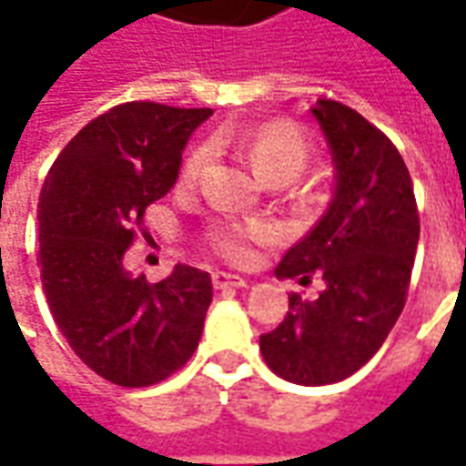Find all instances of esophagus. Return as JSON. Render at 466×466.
I'll return each instance as SVG.
<instances>
[{
	"instance_id": "34e87169",
	"label": "esophagus",
	"mask_w": 466,
	"mask_h": 466,
	"mask_svg": "<svg viewBox=\"0 0 466 466\" xmlns=\"http://www.w3.org/2000/svg\"><path fill=\"white\" fill-rule=\"evenodd\" d=\"M212 284H214V289H239V287H244V284H247V279H244V277H239V274L214 272Z\"/></svg>"
}]
</instances>
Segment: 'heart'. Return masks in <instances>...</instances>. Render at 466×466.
<instances>
[{"mask_svg": "<svg viewBox=\"0 0 466 466\" xmlns=\"http://www.w3.org/2000/svg\"><path fill=\"white\" fill-rule=\"evenodd\" d=\"M227 139H229L227 132L217 137V142H227ZM242 144L252 159L254 169L269 182H292L309 162V149L304 139L284 124H264L249 137H244ZM212 157V142L197 144L182 164V182H199ZM274 237H277V224L269 219H237V217L214 219L204 232L209 249L234 264L247 262L252 257L254 244L272 242Z\"/></svg>", "mask_w": 466, "mask_h": 466, "instance_id": "heart-1", "label": "heart"}]
</instances>
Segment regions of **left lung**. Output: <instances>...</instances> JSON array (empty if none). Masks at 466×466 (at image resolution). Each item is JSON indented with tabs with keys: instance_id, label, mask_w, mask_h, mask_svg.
<instances>
[{
	"instance_id": "8db88e82",
	"label": "left lung",
	"mask_w": 466,
	"mask_h": 466,
	"mask_svg": "<svg viewBox=\"0 0 466 466\" xmlns=\"http://www.w3.org/2000/svg\"><path fill=\"white\" fill-rule=\"evenodd\" d=\"M312 115L332 149L334 199L274 274L299 284L319 274L324 289L314 302L289 294V312L259 337V350L282 380L322 387L361 370L400 319L420 212L410 169L387 134L332 99H319Z\"/></svg>"
}]
</instances>
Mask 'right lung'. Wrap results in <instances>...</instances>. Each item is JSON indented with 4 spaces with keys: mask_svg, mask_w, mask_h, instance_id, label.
Segmentation results:
<instances>
[{
    "mask_svg": "<svg viewBox=\"0 0 466 466\" xmlns=\"http://www.w3.org/2000/svg\"><path fill=\"white\" fill-rule=\"evenodd\" d=\"M212 109L127 102L79 129L39 194L46 304L86 367L119 387H149L192 360L212 277L177 264L162 282L124 269L144 212L179 177L182 149Z\"/></svg>",
    "mask_w": 466,
    "mask_h": 466,
    "instance_id": "1",
    "label": "right lung"
}]
</instances>
